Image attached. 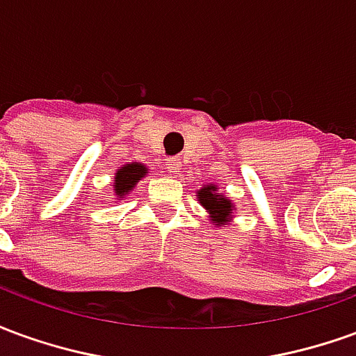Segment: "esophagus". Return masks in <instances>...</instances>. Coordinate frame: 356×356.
<instances>
[{
	"label": "esophagus",
	"instance_id": "1",
	"mask_svg": "<svg viewBox=\"0 0 356 356\" xmlns=\"http://www.w3.org/2000/svg\"><path fill=\"white\" fill-rule=\"evenodd\" d=\"M179 168H181V160H179V158H168V162H165V170L170 171V173H175Z\"/></svg>",
	"mask_w": 356,
	"mask_h": 356
}]
</instances>
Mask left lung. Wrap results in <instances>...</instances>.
<instances>
[{"mask_svg":"<svg viewBox=\"0 0 356 356\" xmlns=\"http://www.w3.org/2000/svg\"><path fill=\"white\" fill-rule=\"evenodd\" d=\"M198 196V200L204 208L208 209L209 217H211V221L217 223L219 227L225 225L232 216V202L225 196L223 193H217V186L216 185H204L196 193Z\"/></svg>","mask_w":356,"mask_h":356,"instance_id":"left-lung-1","label":"left lung"}]
</instances>
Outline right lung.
I'll list each match as a JSON object with an SVG mask.
<instances>
[{
    "label": "right lung",
    "instance_id": "right-lung-1",
    "mask_svg": "<svg viewBox=\"0 0 356 356\" xmlns=\"http://www.w3.org/2000/svg\"><path fill=\"white\" fill-rule=\"evenodd\" d=\"M148 170L143 163H125L124 168H120L116 171V177H114V193H116L118 200H122L125 194H129L133 191V186L139 183L140 179L145 177Z\"/></svg>",
    "mask_w": 356,
    "mask_h": 356
}]
</instances>
